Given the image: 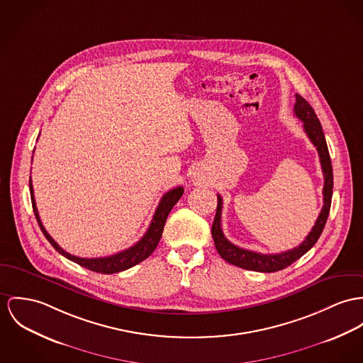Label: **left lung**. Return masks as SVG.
Here are the masks:
<instances>
[{
	"mask_svg": "<svg viewBox=\"0 0 363 363\" xmlns=\"http://www.w3.org/2000/svg\"><path fill=\"white\" fill-rule=\"evenodd\" d=\"M294 114L304 123V131L319 153L323 178H325L323 207L320 210V214L313 225V228L308 233L306 240L298 247L278 252V254H261V252L245 250L242 247H238V246L232 245L223 236V228H221L223 197L217 195V199H218L217 213H216V218H214V223L211 226V235L214 239V245H216V249L218 251V254L226 262L236 265L239 268L255 271V272H277L280 269H284L286 267L291 265L294 261H297L308 250L312 249V246L318 242L320 233L323 232V228L328 221L330 204H332V195H333V168H332V160H330L328 143L325 140V134H323L322 125L319 123V118L316 117L312 106L298 94H296Z\"/></svg>",
	"mask_w": 363,
	"mask_h": 363,
	"instance_id": "left-lung-1",
	"label": "left lung"
}]
</instances>
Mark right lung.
Masks as SVG:
<instances>
[{
    "label": "right lung",
    "mask_w": 363,
    "mask_h": 363,
    "mask_svg": "<svg viewBox=\"0 0 363 363\" xmlns=\"http://www.w3.org/2000/svg\"><path fill=\"white\" fill-rule=\"evenodd\" d=\"M184 194V188L178 186L171 189L166 195L162 197L155 216L152 218V223L149 225L146 233L142 236L138 243H135L133 247L127 249V250L120 251L117 254H113L109 257H99V258H82V257H76L69 254L67 251L63 250L55 240L50 236V233L45 230L44 225L41 223L40 216H38V210L35 206V200H34V191H33V185H31V179H30V195H31V204H33V211L35 216V220L40 225L44 236L47 238V240L54 246L57 252H60L63 257H66L67 259L82 265L84 268L98 272V274H117L121 271H125L137 264H140V261L146 259L155 249L157 247L163 229H164V223L167 220L169 211L172 210V207L177 204V201L181 199V196Z\"/></svg>",
    "instance_id": "add662e5"
}]
</instances>
